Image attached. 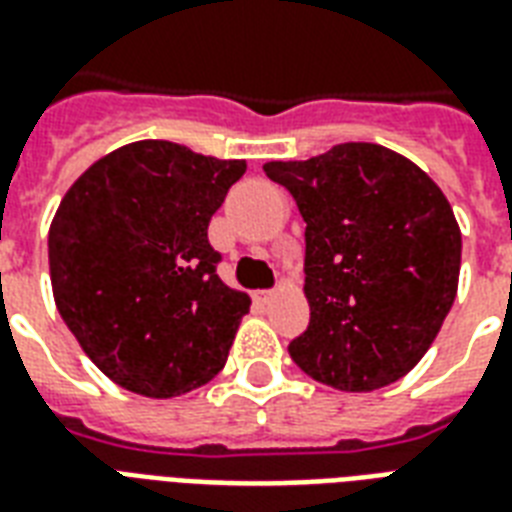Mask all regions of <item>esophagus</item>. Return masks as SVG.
<instances>
[{
  "mask_svg": "<svg viewBox=\"0 0 512 512\" xmlns=\"http://www.w3.org/2000/svg\"><path fill=\"white\" fill-rule=\"evenodd\" d=\"M253 299H256L259 305H270L272 299H275V291H256V294H253Z\"/></svg>",
  "mask_w": 512,
  "mask_h": 512,
  "instance_id": "1",
  "label": "esophagus"
}]
</instances>
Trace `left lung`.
Masks as SVG:
<instances>
[{"instance_id": "8db88e82", "label": "left lung", "mask_w": 512, "mask_h": 512, "mask_svg": "<svg viewBox=\"0 0 512 512\" xmlns=\"http://www.w3.org/2000/svg\"><path fill=\"white\" fill-rule=\"evenodd\" d=\"M305 218L307 332L288 345L310 378L375 391L424 359L459 288L461 232L424 169L375 142L267 161Z\"/></svg>"}]
</instances>
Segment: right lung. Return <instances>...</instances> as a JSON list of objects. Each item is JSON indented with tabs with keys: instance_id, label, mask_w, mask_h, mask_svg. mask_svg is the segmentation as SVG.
<instances>
[{
	"instance_id": "obj_1",
	"label": "right lung",
	"mask_w": 512,
	"mask_h": 512,
	"mask_svg": "<svg viewBox=\"0 0 512 512\" xmlns=\"http://www.w3.org/2000/svg\"><path fill=\"white\" fill-rule=\"evenodd\" d=\"M245 169L140 140L94 161L61 199L48 232L53 299L126 391L180 397L224 370L251 297L218 278L207 226Z\"/></svg>"
}]
</instances>
